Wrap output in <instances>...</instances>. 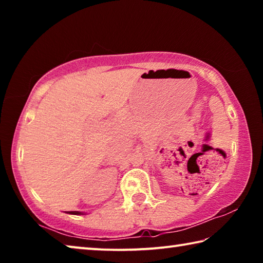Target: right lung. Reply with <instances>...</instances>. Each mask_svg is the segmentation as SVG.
Segmentation results:
<instances>
[{
	"label": "right lung",
	"mask_w": 263,
	"mask_h": 263,
	"mask_svg": "<svg viewBox=\"0 0 263 263\" xmlns=\"http://www.w3.org/2000/svg\"><path fill=\"white\" fill-rule=\"evenodd\" d=\"M67 213H70V215H83V213L79 211H67Z\"/></svg>",
	"instance_id": "add662e5"
}]
</instances>
